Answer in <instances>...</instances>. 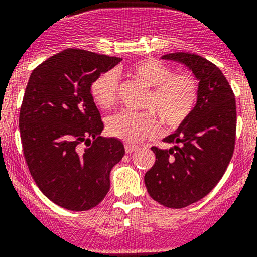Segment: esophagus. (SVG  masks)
<instances>
[{
    "instance_id": "34e87169",
    "label": "esophagus",
    "mask_w": 257,
    "mask_h": 257,
    "mask_svg": "<svg viewBox=\"0 0 257 257\" xmlns=\"http://www.w3.org/2000/svg\"><path fill=\"white\" fill-rule=\"evenodd\" d=\"M137 150V146L136 145H131V144H125V151L126 154H131L133 153V151Z\"/></svg>"
}]
</instances>
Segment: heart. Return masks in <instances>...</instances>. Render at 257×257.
Listing matches in <instances>:
<instances>
[{
  "mask_svg": "<svg viewBox=\"0 0 257 257\" xmlns=\"http://www.w3.org/2000/svg\"><path fill=\"white\" fill-rule=\"evenodd\" d=\"M133 77L149 88L142 108L150 112L121 111L107 120V132L112 137L128 144H138L153 137L160 120L166 128H177L191 115L198 99V80L187 72L173 73L171 67L153 58L142 59L129 67ZM119 79L113 71L95 77L90 85V94L98 107L108 110L115 104Z\"/></svg>",
  "mask_w": 257,
  "mask_h": 257,
  "instance_id": "b5f03b06",
  "label": "heart"
}]
</instances>
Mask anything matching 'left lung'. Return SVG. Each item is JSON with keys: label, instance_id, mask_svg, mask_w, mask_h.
Wrapping results in <instances>:
<instances>
[{"label": "left lung", "instance_id": "left-lung-1", "mask_svg": "<svg viewBox=\"0 0 257 257\" xmlns=\"http://www.w3.org/2000/svg\"><path fill=\"white\" fill-rule=\"evenodd\" d=\"M162 59L184 64L198 84L191 115L164 138L171 149L151 147L155 164L145 175L154 200L168 208L198 202L218 184L234 153L236 106L234 93L221 70L191 53H171Z\"/></svg>", "mask_w": 257, "mask_h": 257}]
</instances>
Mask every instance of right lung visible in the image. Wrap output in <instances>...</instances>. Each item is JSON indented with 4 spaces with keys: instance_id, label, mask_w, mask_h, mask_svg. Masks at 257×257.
Here are the masks:
<instances>
[{
    "instance_id": "1",
    "label": "right lung",
    "mask_w": 257,
    "mask_h": 257,
    "mask_svg": "<svg viewBox=\"0 0 257 257\" xmlns=\"http://www.w3.org/2000/svg\"><path fill=\"white\" fill-rule=\"evenodd\" d=\"M121 58L67 49L32 71L19 115L23 154L42 194L62 208L88 211L110 190V172L125 154L90 94L95 77ZM87 147L82 149L81 144Z\"/></svg>"
}]
</instances>
